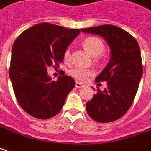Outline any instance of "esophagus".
<instances>
[{
    "instance_id": "obj_1",
    "label": "esophagus",
    "mask_w": 151,
    "mask_h": 151,
    "mask_svg": "<svg viewBox=\"0 0 151 151\" xmlns=\"http://www.w3.org/2000/svg\"><path fill=\"white\" fill-rule=\"evenodd\" d=\"M76 88H83L84 85L83 83H79V82H76Z\"/></svg>"
}]
</instances>
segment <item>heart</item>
Here are the masks:
<instances>
[{
    "mask_svg": "<svg viewBox=\"0 0 151 151\" xmlns=\"http://www.w3.org/2000/svg\"><path fill=\"white\" fill-rule=\"evenodd\" d=\"M82 45L84 49L91 54V56L94 58H97L99 55H101L105 50L103 42L97 37H88L85 39L83 41ZM70 59H71V50L70 48H67L63 52V60L66 63H68ZM69 74L78 81H84L88 77L93 75V71L89 68L77 66L72 68L69 71Z\"/></svg>",
    "mask_w": 151,
    "mask_h": 151,
    "instance_id": "b5f03b06",
    "label": "heart"
}]
</instances>
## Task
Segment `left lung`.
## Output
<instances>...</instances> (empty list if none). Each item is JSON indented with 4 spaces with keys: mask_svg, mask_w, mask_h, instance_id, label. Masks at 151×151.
<instances>
[{
    "mask_svg": "<svg viewBox=\"0 0 151 151\" xmlns=\"http://www.w3.org/2000/svg\"><path fill=\"white\" fill-rule=\"evenodd\" d=\"M81 30L102 37L110 47V60L95 79L96 83L107 82V88L103 91L97 89L92 100L87 102L86 109L96 122H113L128 111L137 93L143 73L140 47L132 35L115 25Z\"/></svg>",
    "mask_w": 151,
    "mask_h": 151,
    "instance_id": "1",
    "label": "left lung"
}]
</instances>
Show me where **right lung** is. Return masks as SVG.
<instances>
[{
    "instance_id": "obj_1",
    "label": "right lung",
    "mask_w": 151,
    "mask_h": 151,
    "mask_svg": "<svg viewBox=\"0 0 151 151\" xmlns=\"http://www.w3.org/2000/svg\"><path fill=\"white\" fill-rule=\"evenodd\" d=\"M77 29L37 24L21 33L11 51L9 76L22 109L38 119H49L62 109L75 87L70 76L53 81L47 68L63 61V52L79 35Z\"/></svg>"
}]
</instances>
